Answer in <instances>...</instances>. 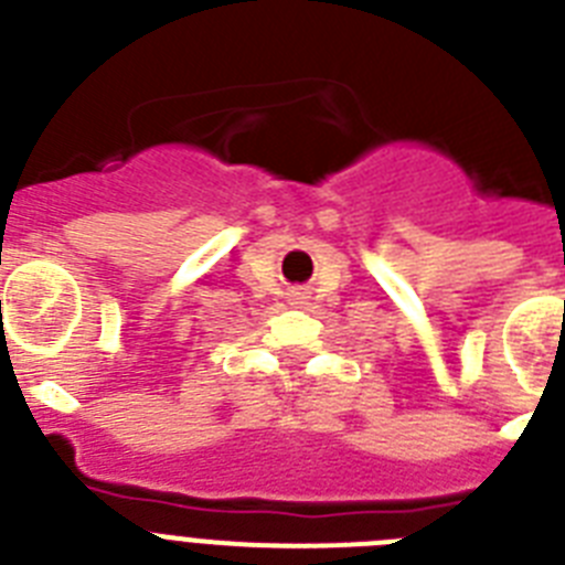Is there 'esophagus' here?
<instances>
[{
	"mask_svg": "<svg viewBox=\"0 0 565 565\" xmlns=\"http://www.w3.org/2000/svg\"><path fill=\"white\" fill-rule=\"evenodd\" d=\"M296 296H298V292H296Z\"/></svg>",
	"mask_w": 565,
	"mask_h": 565,
	"instance_id": "34e87169",
	"label": "esophagus"
}]
</instances>
